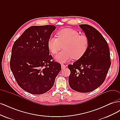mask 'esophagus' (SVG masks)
Returning <instances> with one entry per match:
<instances>
[{"label":"esophagus","mask_w":120,"mask_h":120,"mask_svg":"<svg viewBox=\"0 0 120 120\" xmlns=\"http://www.w3.org/2000/svg\"><path fill=\"white\" fill-rule=\"evenodd\" d=\"M61 68H62V69H64L66 67V66H65V65H64V64H61Z\"/></svg>","instance_id":"obj_1"}]
</instances>
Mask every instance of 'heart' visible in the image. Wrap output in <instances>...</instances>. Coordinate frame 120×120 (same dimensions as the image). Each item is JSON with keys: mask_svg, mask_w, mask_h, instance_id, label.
Wrapping results in <instances>:
<instances>
[{"mask_svg": "<svg viewBox=\"0 0 120 120\" xmlns=\"http://www.w3.org/2000/svg\"><path fill=\"white\" fill-rule=\"evenodd\" d=\"M56 38H50L48 41L49 52L56 54L63 46V50L54 57L56 60L65 63L71 58L78 60L86 52L89 45L88 38L79 35V32L71 28H64L57 32Z\"/></svg>", "mask_w": 120, "mask_h": 120, "instance_id": "b5f03b06", "label": "heart"}]
</instances>
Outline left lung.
Wrapping results in <instances>:
<instances>
[{"label": "left lung", "instance_id": "obj_1", "mask_svg": "<svg viewBox=\"0 0 120 120\" xmlns=\"http://www.w3.org/2000/svg\"><path fill=\"white\" fill-rule=\"evenodd\" d=\"M89 41L86 52L72 64L68 83L71 89L81 93L92 92L105 80L111 66L110 49L106 39L95 28L88 24H79Z\"/></svg>", "mask_w": 120, "mask_h": 120}]
</instances>
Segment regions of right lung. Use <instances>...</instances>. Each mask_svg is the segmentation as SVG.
Returning <instances> with one entry per match:
<instances>
[{
  "label": "right lung",
  "instance_id": "1",
  "mask_svg": "<svg viewBox=\"0 0 120 120\" xmlns=\"http://www.w3.org/2000/svg\"><path fill=\"white\" fill-rule=\"evenodd\" d=\"M56 28L52 25L30 26L13 45L10 69L18 85L29 93L41 95L49 91L61 71L60 64L52 60L48 47Z\"/></svg>",
  "mask_w": 120,
  "mask_h": 120
}]
</instances>
